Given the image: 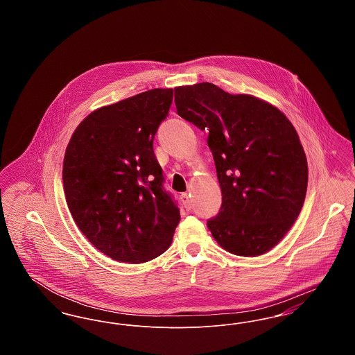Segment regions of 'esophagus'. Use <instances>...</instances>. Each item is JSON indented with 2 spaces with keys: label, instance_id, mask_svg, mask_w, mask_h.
<instances>
[{
  "label": "esophagus",
  "instance_id": "esophagus-1",
  "mask_svg": "<svg viewBox=\"0 0 355 355\" xmlns=\"http://www.w3.org/2000/svg\"><path fill=\"white\" fill-rule=\"evenodd\" d=\"M181 200H182V205H184L186 211H190V210H191V207H193V205H191V200H190L189 194H187V193H184V194L181 196Z\"/></svg>",
  "mask_w": 355,
  "mask_h": 355
}]
</instances>
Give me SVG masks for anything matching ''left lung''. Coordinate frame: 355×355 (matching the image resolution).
<instances>
[{
  "label": "left lung",
  "instance_id": "obj_1",
  "mask_svg": "<svg viewBox=\"0 0 355 355\" xmlns=\"http://www.w3.org/2000/svg\"><path fill=\"white\" fill-rule=\"evenodd\" d=\"M180 117L207 130L222 191L207 227L220 248L241 257L269 252L304 206L307 161L294 126L268 102L230 94L210 83L174 89Z\"/></svg>",
  "mask_w": 355,
  "mask_h": 355
}]
</instances>
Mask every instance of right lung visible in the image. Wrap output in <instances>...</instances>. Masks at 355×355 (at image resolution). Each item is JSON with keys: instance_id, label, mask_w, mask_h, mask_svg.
<instances>
[{"instance_id": "obj_1", "label": "right lung", "mask_w": 355, "mask_h": 355, "mask_svg": "<svg viewBox=\"0 0 355 355\" xmlns=\"http://www.w3.org/2000/svg\"><path fill=\"white\" fill-rule=\"evenodd\" d=\"M171 101L173 89H152L103 106L69 141L62 181L71 217L94 248L119 262L165 253L180 223L153 150Z\"/></svg>"}]
</instances>
